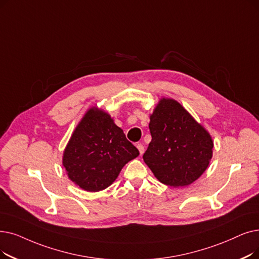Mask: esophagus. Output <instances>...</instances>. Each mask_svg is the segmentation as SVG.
Here are the masks:
<instances>
[{
  "mask_svg": "<svg viewBox=\"0 0 259 259\" xmlns=\"http://www.w3.org/2000/svg\"><path fill=\"white\" fill-rule=\"evenodd\" d=\"M137 148L139 149V151H140V154L142 155V154L144 153V151H145V149H144V146H143L142 144H138V145H137Z\"/></svg>",
  "mask_w": 259,
  "mask_h": 259,
  "instance_id": "esophagus-1",
  "label": "esophagus"
}]
</instances>
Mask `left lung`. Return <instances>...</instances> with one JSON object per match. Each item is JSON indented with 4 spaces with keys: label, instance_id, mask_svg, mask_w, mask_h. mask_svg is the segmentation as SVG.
I'll list each match as a JSON object with an SVG mask.
<instances>
[{
    "label": "left lung",
    "instance_id": "1",
    "mask_svg": "<svg viewBox=\"0 0 259 259\" xmlns=\"http://www.w3.org/2000/svg\"><path fill=\"white\" fill-rule=\"evenodd\" d=\"M149 130L152 139L143 159L160 182L186 186L205 171L212 155L211 138L176 100H161Z\"/></svg>",
    "mask_w": 259,
    "mask_h": 259
}]
</instances>
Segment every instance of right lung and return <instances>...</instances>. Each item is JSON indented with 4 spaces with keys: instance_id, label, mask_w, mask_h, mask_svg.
I'll return each instance as SVG.
<instances>
[{
    "instance_id": "add662e5",
    "label": "right lung",
    "mask_w": 259,
    "mask_h": 259,
    "mask_svg": "<svg viewBox=\"0 0 259 259\" xmlns=\"http://www.w3.org/2000/svg\"><path fill=\"white\" fill-rule=\"evenodd\" d=\"M139 154L109 114L90 109L66 146L63 166L78 186L99 192L113 183L125 164Z\"/></svg>"
}]
</instances>
